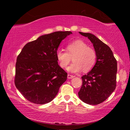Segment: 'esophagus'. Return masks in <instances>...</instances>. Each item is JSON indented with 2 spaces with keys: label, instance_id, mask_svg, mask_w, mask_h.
<instances>
[{
  "label": "esophagus",
  "instance_id": "esophagus-1",
  "mask_svg": "<svg viewBox=\"0 0 130 130\" xmlns=\"http://www.w3.org/2000/svg\"><path fill=\"white\" fill-rule=\"evenodd\" d=\"M73 77H74V76L71 75V74H68V78L70 79V78H73Z\"/></svg>",
  "mask_w": 130,
  "mask_h": 130
}]
</instances>
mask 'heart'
Returning a JSON list of instances; mask_svg holds the SVG:
<instances>
[{
	"label": "heart",
	"instance_id": "obj_1",
	"mask_svg": "<svg viewBox=\"0 0 130 130\" xmlns=\"http://www.w3.org/2000/svg\"><path fill=\"white\" fill-rule=\"evenodd\" d=\"M56 58L63 69L67 67L72 58L73 62L67 70L72 73H77L82 69L84 72L92 69L96 62L97 54L94 49L89 47L86 42L78 39L68 44L67 52L57 50Z\"/></svg>",
	"mask_w": 130,
	"mask_h": 130
}]
</instances>
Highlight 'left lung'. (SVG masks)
Listing matches in <instances>:
<instances>
[{
	"label": "left lung",
	"mask_w": 130,
	"mask_h": 130,
	"mask_svg": "<svg viewBox=\"0 0 130 130\" xmlns=\"http://www.w3.org/2000/svg\"><path fill=\"white\" fill-rule=\"evenodd\" d=\"M93 43L97 54L95 65L81 77L83 84L78 97L87 104H100L111 95L116 87L117 61L108 46L90 33L79 32Z\"/></svg>",
	"instance_id": "obj_1"
}]
</instances>
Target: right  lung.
<instances>
[{
	"instance_id": "right-lung-1",
	"label": "right lung",
	"mask_w": 130,
	"mask_h": 130,
	"mask_svg": "<svg viewBox=\"0 0 130 130\" xmlns=\"http://www.w3.org/2000/svg\"><path fill=\"white\" fill-rule=\"evenodd\" d=\"M71 31H56L26 44L17 57L14 83L30 102L46 104L56 97L67 73L58 64L56 52Z\"/></svg>"
}]
</instances>
